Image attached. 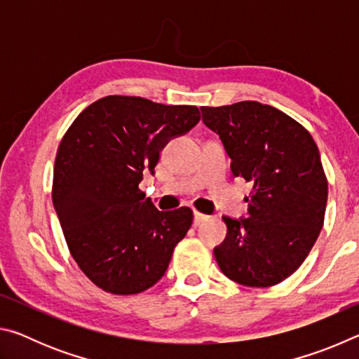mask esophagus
<instances>
[{"instance_id": "1", "label": "esophagus", "mask_w": 359, "mask_h": 359, "mask_svg": "<svg viewBox=\"0 0 359 359\" xmlns=\"http://www.w3.org/2000/svg\"><path fill=\"white\" fill-rule=\"evenodd\" d=\"M208 220H209V215H204L201 212H194V224H199Z\"/></svg>"}]
</instances>
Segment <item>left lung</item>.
<instances>
[{"label": "left lung", "instance_id": "obj_1", "mask_svg": "<svg viewBox=\"0 0 359 359\" xmlns=\"http://www.w3.org/2000/svg\"><path fill=\"white\" fill-rule=\"evenodd\" d=\"M220 136L234 177L253 185L248 217H223L228 233L214 248L218 266L245 287H272L299 267L325 222L327 180L313 137L301 123L258 101L201 107Z\"/></svg>", "mask_w": 359, "mask_h": 359}]
</instances>
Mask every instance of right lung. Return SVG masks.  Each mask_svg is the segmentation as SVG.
Listing matches in <instances>:
<instances>
[{
  "label": "right lung",
  "mask_w": 359,
  "mask_h": 359,
  "mask_svg": "<svg viewBox=\"0 0 359 359\" xmlns=\"http://www.w3.org/2000/svg\"><path fill=\"white\" fill-rule=\"evenodd\" d=\"M196 106L112 95L77 115L60 142L52 201L82 272L112 294H136L165 276L193 210L160 212L139 190L160 151L190 131Z\"/></svg>",
  "instance_id": "1"
}]
</instances>
